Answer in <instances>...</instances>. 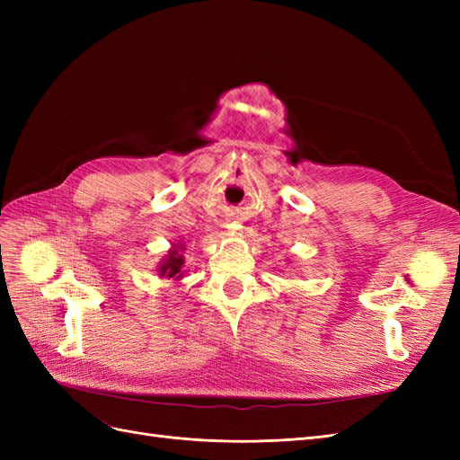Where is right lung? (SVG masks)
Segmentation results:
<instances>
[{
	"label": "right lung",
	"mask_w": 460,
	"mask_h": 460,
	"mask_svg": "<svg viewBox=\"0 0 460 460\" xmlns=\"http://www.w3.org/2000/svg\"><path fill=\"white\" fill-rule=\"evenodd\" d=\"M182 264H184L182 255H178L176 249H172L169 259H164V262L161 264L159 274L164 276V278H174V280H178V278H182V274H184Z\"/></svg>",
	"instance_id": "1"
}]
</instances>
